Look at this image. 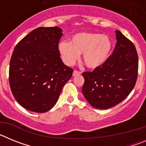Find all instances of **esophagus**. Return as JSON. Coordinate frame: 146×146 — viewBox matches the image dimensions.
<instances>
[{
	"label": "esophagus",
	"mask_w": 146,
	"mask_h": 146,
	"mask_svg": "<svg viewBox=\"0 0 146 146\" xmlns=\"http://www.w3.org/2000/svg\"><path fill=\"white\" fill-rule=\"evenodd\" d=\"M81 72H78V71L77 70H74V72H73V76H76V75H78V74H80Z\"/></svg>",
	"instance_id": "1"
}]
</instances>
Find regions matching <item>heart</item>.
Masks as SVG:
<instances>
[{"instance_id": "heart-1", "label": "heart", "mask_w": 146, "mask_h": 146, "mask_svg": "<svg viewBox=\"0 0 146 146\" xmlns=\"http://www.w3.org/2000/svg\"><path fill=\"white\" fill-rule=\"evenodd\" d=\"M112 50V42L107 35L82 32L74 35L70 42H61L58 50L67 65H72L82 53V60L89 69H96L105 63Z\"/></svg>"}]
</instances>
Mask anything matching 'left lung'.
Returning a JSON list of instances; mask_svg holds the SVG:
<instances>
[{"mask_svg":"<svg viewBox=\"0 0 146 146\" xmlns=\"http://www.w3.org/2000/svg\"><path fill=\"white\" fill-rule=\"evenodd\" d=\"M116 44L113 52L101 66L82 73V92L94 108L109 109L124 100L135 86L138 56L133 43L115 31Z\"/></svg>","mask_w":146,"mask_h":146,"instance_id":"left-lung-1","label":"left lung"}]
</instances>
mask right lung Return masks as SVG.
Listing matches in <instances>:
<instances>
[{"instance_id":"obj_1","label":"right lung","mask_w":146,"mask_h":146,"mask_svg":"<svg viewBox=\"0 0 146 146\" xmlns=\"http://www.w3.org/2000/svg\"><path fill=\"white\" fill-rule=\"evenodd\" d=\"M58 27L36 28L20 41L11 55L9 84L13 96L30 111L45 113L52 109L73 69L60 59Z\"/></svg>"}]
</instances>
